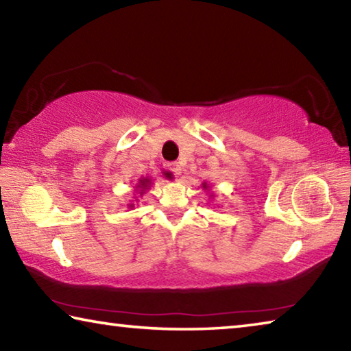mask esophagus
Segmentation results:
<instances>
[{"mask_svg":"<svg viewBox=\"0 0 351 351\" xmlns=\"http://www.w3.org/2000/svg\"><path fill=\"white\" fill-rule=\"evenodd\" d=\"M169 170H170L171 173H173L175 176H180V175H181V167H180V164H178V162L169 164Z\"/></svg>","mask_w":351,"mask_h":351,"instance_id":"34e87169","label":"esophagus"}]
</instances>
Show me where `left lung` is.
Instances as JSON below:
<instances>
[{
	"label": "left lung",
	"mask_w": 351,
	"mask_h": 351,
	"mask_svg": "<svg viewBox=\"0 0 351 351\" xmlns=\"http://www.w3.org/2000/svg\"><path fill=\"white\" fill-rule=\"evenodd\" d=\"M204 189H206V187H204Z\"/></svg>",
	"instance_id": "1"
}]
</instances>
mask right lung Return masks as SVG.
Masks as SVG:
<instances>
[{"mask_svg": "<svg viewBox=\"0 0 351 351\" xmlns=\"http://www.w3.org/2000/svg\"><path fill=\"white\" fill-rule=\"evenodd\" d=\"M148 182H150V180H139V187H141V192H139V193H141V195L144 193V192H142V190H144V189L147 187Z\"/></svg>", "mask_w": 351, "mask_h": 351, "instance_id": "add662e5", "label": "right lung"}]
</instances>
